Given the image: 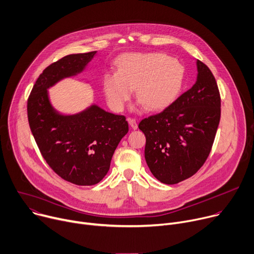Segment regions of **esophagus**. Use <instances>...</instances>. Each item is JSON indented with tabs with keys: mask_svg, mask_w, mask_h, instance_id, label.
Instances as JSON below:
<instances>
[{
	"mask_svg": "<svg viewBox=\"0 0 254 254\" xmlns=\"http://www.w3.org/2000/svg\"><path fill=\"white\" fill-rule=\"evenodd\" d=\"M127 122L129 124V126L131 127L132 129H136L137 128V124H136V121L133 120V119H127Z\"/></svg>",
	"mask_w": 254,
	"mask_h": 254,
	"instance_id": "1",
	"label": "esophagus"
}]
</instances>
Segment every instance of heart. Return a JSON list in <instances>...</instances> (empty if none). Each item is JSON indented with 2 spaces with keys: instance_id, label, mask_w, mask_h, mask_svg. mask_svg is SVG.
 Listing matches in <instances>:
<instances>
[{
  "instance_id": "heart-1",
  "label": "heart",
  "mask_w": 254,
  "mask_h": 254,
  "mask_svg": "<svg viewBox=\"0 0 254 254\" xmlns=\"http://www.w3.org/2000/svg\"><path fill=\"white\" fill-rule=\"evenodd\" d=\"M183 66L160 53H129L117 60V73H107L102 88L108 105L122 111L134 89L136 107L158 111L169 106L182 87Z\"/></svg>"
}]
</instances>
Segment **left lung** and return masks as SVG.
Returning <instances> with one entry per match:
<instances>
[{
  "label": "left lung",
  "instance_id": "1",
  "mask_svg": "<svg viewBox=\"0 0 254 254\" xmlns=\"http://www.w3.org/2000/svg\"><path fill=\"white\" fill-rule=\"evenodd\" d=\"M196 81L162 112L143 120L145 159L162 183L192 176L209 156L221 117V99L211 70L196 60Z\"/></svg>",
  "mask_w": 254,
  "mask_h": 254
}]
</instances>
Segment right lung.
Segmentation results:
<instances>
[{"mask_svg": "<svg viewBox=\"0 0 254 254\" xmlns=\"http://www.w3.org/2000/svg\"><path fill=\"white\" fill-rule=\"evenodd\" d=\"M96 54L68 55L49 65L27 102L29 126L43 158L59 176L77 186H93L103 179L115 149L128 131L124 115L94 103L75 114L62 113L52 103L49 89L83 73Z\"/></svg>", "mask_w": 254, "mask_h": 254, "instance_id": "obj_1", "label": "right lung"}]
</instances>
